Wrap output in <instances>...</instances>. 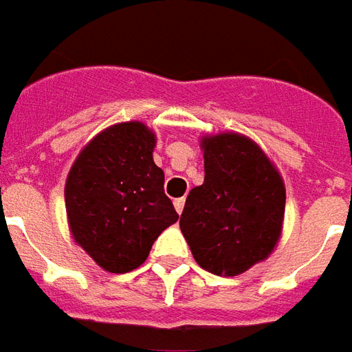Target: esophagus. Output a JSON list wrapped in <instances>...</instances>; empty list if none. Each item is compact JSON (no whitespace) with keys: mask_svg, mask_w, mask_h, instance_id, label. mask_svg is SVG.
<instances>
[{"mask_svg":"<svg viewBox=\"0 0 352 352\" xmlns=\"http://www.w3.org/2000/svg\"><path fill=\"white\" fill-rule=\"evenodd\" d=\"M184 204H186V201H184V199H174V208H176V212H178V214H182V212H184Z\"/></svg>","mask_w":352,"mask_h":352,"instance_id":"1","label":"esophagus"}]
</instances>
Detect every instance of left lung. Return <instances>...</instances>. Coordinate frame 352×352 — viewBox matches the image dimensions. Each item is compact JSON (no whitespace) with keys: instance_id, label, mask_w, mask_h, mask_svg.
<instances>
[{"instance_id":"left-lung-1","label":"left lung","mask_w":352,"mask_h":352,"mask_svg":"<svg viewBox=\"0 0 352 352\" xmlns=\"http://www.w3.org/2000/svg\"><path fill=\"white\" fill-rule=\"evenodd\" d=\"M204 182L189 191L180 229L208 273L236 276L267 260L280 241L286 188L256 142L239 132L201 136Z\"/></svg>"}]
</instances>
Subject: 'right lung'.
I'll use <instances>...</instances> for the list:
<instances>
[{"instance_id": "1", "label": "right lung", "mask_w": 352, "mask_h": 352, "mask_svg": "<svg viewBox=\"0 0 352 352\" xmlns=\"http://www.w3.org/2000/svg\"><path fill=\"white\" fill-rule=\"evenodd\" d=\"M155 144L146 123H116L79 151L68 172L69 233L108 273L140 267L157 236L178 221L164 172L153 163Z\"/></svg>"}]
</instances>
